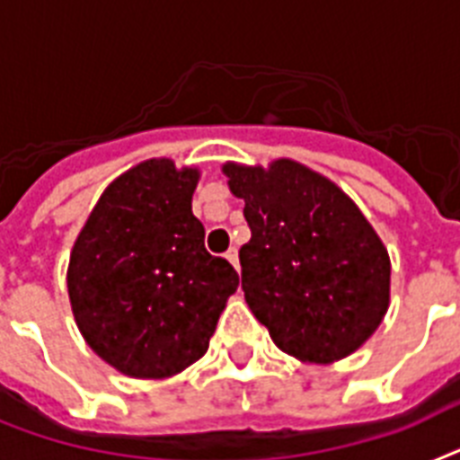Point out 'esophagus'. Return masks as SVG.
Wrapping results in <instances>:
<instances>
[{"instance_id": "1", "label": "esophagus", "mask_w": 460, "mask_h": 460, "mask_svg": "<svg viewBox=\"0 0 460 460\" xmlns=\"http://www.w3.org/2000/svg\"><path fill=\"white\" fill-rule=\"evenodd\" d=\"M226 258H227V261H230V263L234 265V268H239V256H237V249H234V246H233V249H227Z\"/></svg>"}]
</instances>
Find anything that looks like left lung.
<instances>
[{"mask_svg":"<svg viewBox=\"0 0 460 460\" xmlns=\"http://www.w3.org/2000/svg\"><path fill=\"white\" fill-rule=\"evenodd\" d=\"M223 171L252 227L239 263L256 320L303 362L348 358L388 313L390 258L374 227L343 190L298 162Z\"/></svg>","mask_w":460,"mask_h":460,"instance_id":"obj_1","label":"left lung"}]
</instances>
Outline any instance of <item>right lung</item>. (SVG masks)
Here are the masks:
<instances>
[{"label":"right lung","mask_w":460,"mask_h":460,"mask_svg":"<svg viewBox=\"0 0 460 460\" xmlns=\"http://www.w3.org/2000/svg\"><path fill=\"white\" fill-rule=\"evenodd\" d=\"M197 169L147 159L105 188L67 268L89 348L134 378H164L202 358L239 275L204 249L192 216Z\"/></svg>","instance_id":"right-lung-1"}]
</instances>
